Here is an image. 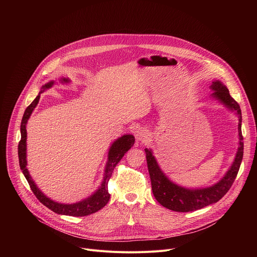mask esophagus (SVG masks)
Listing matches in <instances>:
<instances>
[{"label": "esophagus", "instance_id": "esophagus-1", "mask_svg": "<svg viewBox=\"0 0 257 257\" xmlns=\"http://www.w3.org/2000/svg\"><path fill=\"white\" fill-rule=\"evenodd\" d=\"M134 136H135V139L138 143L139 142H145L146 140L150 138V132L146 129L142 128V127H139L134 131Z\"/></svg>", "mask_w": 257, "mask_h": 257}]
</instances>
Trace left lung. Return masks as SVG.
I'll use <instances>...</instances> for the list:
<instances>
[{"mask_svg":"<svg viewBox=\"0 0 257 257\" xmlns=\"http://www.w3.org/2000/svg\"><path fill=\"white\" fill-rule=\"evenodd\" d=\"M210 90L212 93L209 97L227 107L230 112L237 116L238 119V149L232 165L221 179L207 187L188 188L178 185L162 170L153 150L146 148L144 150L154 196L160 204L174 211H193L217 202L231 188L243 159L244 143L241 131V108L237 101L230 95L229 89L222 81L214 80L210 85Z\"/></svg>","mask_w":257,"mask_h":257,"instance_id":"left-lung-1","label":"left lung"}]
</instances>
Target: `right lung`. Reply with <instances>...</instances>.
Wrapping results in <instances>:
<instances>
[{"label": "right lung", "instance_id": "add662e5", "mask_svg": "<svg viewBox=\"0 0 257 257\" xmlns=\"http://www.w3.org/2000/svg\"><path fill=\"white\" fill-rule=\"evenodd\" d=\"M71 80L69 78L61 77L57 80H51L48 83L44 84L41 88V91L39 95L34 98V100L26 107L22 121L20 126V132H21V140L18 145V157H19V165L20 169L26 178L28 184L36 196L45 206L53 210L54 212L58 214H65V215H71V216H84L91 213H94L101 209L109 200V193L107 191V182L112 176V173L116 167V165L121 161V159L124 157V155L132 148L135 138L131 134H124L121 137L117 138L114 142H112L111 146L108 149L107 153V160L104 166L103 170V177L100 182V185L97 187V189L92 192L89 196L85 197L84 199L74 202V203H61L57 202L51 198H49L34 183L32 180L29 171L27 169V160H26V139H27V131H26V125L27 122L34 111V108L38 105L41 97V93L44 91L50 89L56 84H69Z\"/></svg>", "mask_w": 257, "mask_h": 257}]
</instances>
